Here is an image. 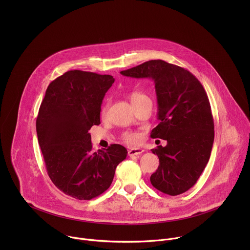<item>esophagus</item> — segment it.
I'll use <instances>...</instances> for the list:
<instances>
[{
  "instance_id": "34e87169",
  "label": "esophagus",
  "mask_w": 250,
  "mask_h": 250,
  "mask_svg": "<svg viewBox=\"0 0 250 250\" xmlns=\"http://www.w3.org/2000/svg\"><path fill=\"white\" fill-rule=\"evenodd\" d=\"M143 152H144V150L142 149V148H132V149H130V150L128 151V155H129L130 157L139 156V155L143 154Z\"/></svg>"
}]
</instances>
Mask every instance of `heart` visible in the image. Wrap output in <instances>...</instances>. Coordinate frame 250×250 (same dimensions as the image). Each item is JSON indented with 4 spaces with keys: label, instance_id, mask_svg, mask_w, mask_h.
Returning a JSON list of instances; mask_svg holds the SVG:
<instances>
[{
    "label": "heart",
    "instance_id": "b5f03b06",
    "mask_svg": "<svg viewBox=\"0 0 250 250\" xmlns=\"http://www.w3.org/2000/svg\"><path fill=\"white\" fill-rule=\"evenodd\" d=\"M130 97V100L133 104V106H136L137 104H139L141 101L145 100V99H149L144 93L141 92V91H138V90H134L130 93L129 95ZM107 112V106L103 107L102 109V114L105 115ZM123 139L125 142H127L128 143H137L140 140V136L139 134L137 133H134V132H125L123 134Z\"/></svg>",
    "mask_w": 250,
    "mask_h": 250
}]
</instances>
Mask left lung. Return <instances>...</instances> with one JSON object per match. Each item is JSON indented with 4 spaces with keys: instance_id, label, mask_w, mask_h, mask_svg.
<instances>
[{
    "instance_id": "1",
    "label": "left lung",
    "mask_w": 250,
    "mask_h": 250,
    "mask_svg": "<svg viewBox=\"0 0 250 250\" xmlns=\"http://www.w3.org/2000/svg\"><path fill=\"white\" fill-rule=\"evenodd\" d=\"M120 73L155 83L160 123L151 138L167 144L151 150L160 160L151 184L173 196L187 191L206 167L214 143V119L204 87L190 72L161 60Z\"/></svg>"
}]
</instances>
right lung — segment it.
I'll use <instances>...</instances> for the list:
<instances>
[{"label": "right lung", "instance_id": "obj_1", "mask_svg": "<svg viewBox=\"0 0 250 250\" xmlns=\"http://www.w3.org/2000/svg\"><path fill=\"white\" fill-rule=\"evenodd\" d=\"M114 83L110 75L71 70L47 87L36 118V134L47 172L55 186L79 200H90L109 188L127 149L111 144L92 151L93 125Z\"/></svg>", "mask_w": 250, "mask_h": 250}]
</instances>
